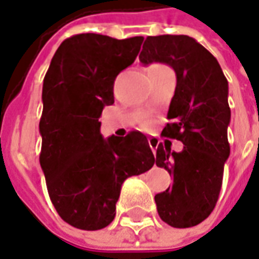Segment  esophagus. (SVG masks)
Returning a JSON list of instances; mask_svg holds the SVG:
<instances>
[{"mask_svg": "<svg viewBox=\"0 0 259 259\" xmlns=\"http://www.w3.org/2000/svg\"><path fill=\"white\" fill-rule=\"evenodd\" d=\"M148 142H149V147L152 148V151H155V148H156V141L153 140V138H151Z\"/></svg>", "mask_w": 259, "mask_h": 259, "instance_id": "obj_1", "label": "esophagus"}]
</instances>
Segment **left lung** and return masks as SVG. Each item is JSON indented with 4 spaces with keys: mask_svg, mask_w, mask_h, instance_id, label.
<instances>
[{
    "mask_svg": "<svg viewBox=\"0 0 259 259\" xmlns=\"http://www.w3.org/2000/svg\"><path fill=\"white\" fill-rule=\"evenodd\" d=\"M141 63H166L176 73L162 135L181 141V152L158 145L156 166L174 176V185L155 196L158 214L176 228L197 226L215 207L222 190L224 163L230 156L227 126L228 81L217 59L187 35L148 36Z\"/></svg>",
    "mask_w": 259,
    "mask_h": 259,
    "instance_id": "left-lung-1",
    "label": "left lung"
}]
</instances>
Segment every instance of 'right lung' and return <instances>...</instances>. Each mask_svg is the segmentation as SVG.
<instances>
[{
	"mask_svg": "<svg viewBox=\"0 0 259 259\" xmlns=\"http://www.w3.org/2000/svg\"><path fill=\"white\" fill-rule=\"evenodd\" d=\"M142 40L99 33L67 37L44 78L39 162L56 211L80 230L107 227L124 181L155 163L140 131L107 140L100 134L103 108L114 104V80L133 65Z\"/></svg>",
	"mask_w": 259,
	"mask_h": 259,
	"instance_id": "add662e5",
	"label": "right lung"
}]
</instances>
